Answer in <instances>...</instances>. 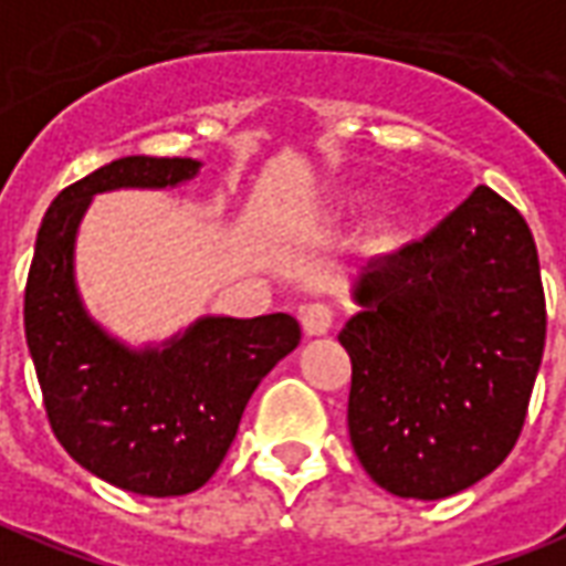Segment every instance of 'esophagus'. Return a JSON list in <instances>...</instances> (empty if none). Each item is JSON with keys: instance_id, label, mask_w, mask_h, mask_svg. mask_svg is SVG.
I'll return each mask as SVG.
<instances>
[{"instance_id": "1", "label": "esophagus", "mask_w": 566, "mask_h": 566, "mask_svg": "<svg viewBox=\"0 0 566 566\" xmlns=\"http://www.w3.org/2000/svg\"><path fill=\"white\" fill-rule=\"evenodd\" d=\"M334 319H337V313H334L332 304H325V301H313V304H307V307L301 311V325H304V334H311V337H319V334L332 332Z\"/></svg>"}]
</instances>
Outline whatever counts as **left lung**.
I'll return each mask as SVG.
<instances>
[{"label": "left lung", "mask_w": 566, "mask_h": 566, "mask_svg": "<svg viewBox=\"0 0 566 566\" xmlns=\"http://www.w3.org/2000/svg\"><path fill=\"white\" fill-rule=\"evenodd\" d=\"M337 340L353 361L349 440L379 489L440 501L510 455L546 344L534 234L476 187L437 229L370 259Z\"/></svg>", "instance_id": "1"}]
</instances>
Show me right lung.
<instances>
[{"label": "right lung", "instance_id": "1", "mask_svg": "<svg viewBox=\"0 0 566 566\" xmlns=\"http://www.w3.org/2000/svg\"><path fill=\"white\" fill-rule=\"evenodd\" d=\"M198 168V159L123 156L65 187L41 220L23 301L56 440L98 480L147 497L196 492L217 473L255 386L301 340L289 313L201 316L163 346L132 349L86 313L74 238L93 196L177 187Z\"/></svg>", "mask_w": 566, "mask_h": 566}]
</instances>
